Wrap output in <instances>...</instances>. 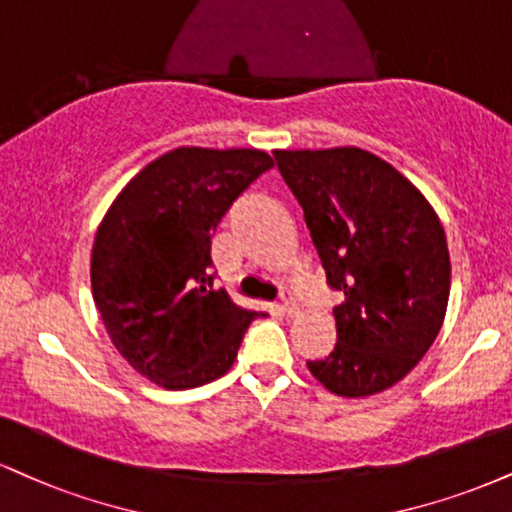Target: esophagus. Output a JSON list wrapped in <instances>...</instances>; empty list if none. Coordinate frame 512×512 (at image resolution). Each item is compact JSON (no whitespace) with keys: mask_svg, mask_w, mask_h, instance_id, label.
<instances>
[{"mask_svg":"<svg viewBox=\"0 0 512 512\" xmlns=\"http://www.w3.org/2000/svg\"><path fill=\"white\" fill-rule=\"evenodd\" d=\"M279 310L283 312V315H288V317H293L295 312H298V303H295V298H293L291 293H281Z\"/></svg>","mask_w":512,"mask_h":512,"instance_id":"esophagus-1","label":"esophagus"}]
</instances>
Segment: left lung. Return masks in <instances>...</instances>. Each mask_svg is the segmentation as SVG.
<instances>
[{
  "instance_id": "1",
  "label": "left lung",
  "mask_w": 512,
  "mask_h": 512,
  "mask_svg": "<svg viewBox=\"0 0 512 512\" xmlns=\"http://www.w3.org/2000/svg\"><path fill=\"white\" fill-rule=\"evenodd\" d=\"M283 181L305 212L334 307L336 346L307 362L336 396L396 384L432 348L446 317L451 257L420 190L360 147L276 150Z\"/></svg>"
}]
</instances>
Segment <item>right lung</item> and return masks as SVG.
<instances>
[{
	"label": "right lung",
	"mask_w": 512,
	"mask_h": 512,
	"mask_svg": "<svg viewBox=\"0 0 512 512\" xmlns=\"http://www.w3.org/2000/svg\"><path fill=\"white\" fill-rule=\"evenodd\" d=\"M272 166L262 150L178 147L131 178L104 214L92 298L116 350L157 386L219 379L262 315L214 288L209 250L221 217Z\"/></svg>",
	"instance_id": "1"
}]
</instances>
